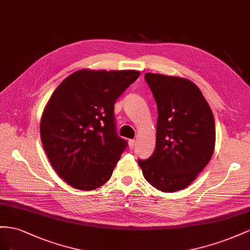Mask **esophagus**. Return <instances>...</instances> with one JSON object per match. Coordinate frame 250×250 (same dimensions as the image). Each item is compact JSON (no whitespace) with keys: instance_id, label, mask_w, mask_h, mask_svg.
Wrapping results in <instances>:
<instances>
[{"instance_id":"34e87169","label":"esophagus","mask_w":250,"mask_h":250,"mask_svg":"<svg viewBox=\"0 0 250 250\" xmlns=\"http://www.w3.org/2000/svg\"><path fill=\"white\" fill-rule=\"evenodd\" d=\"M135 145H136V141L133 140V139L129 140V146H130V148H134Z\"/></svg>"}]
</instances>
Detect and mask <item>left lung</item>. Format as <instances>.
<instances>
[{"label":"left lung","mask_w":250,"mask_h":250,"mask_svg":"<svg viewBox=\"0 0 250 250\" xmlns=\"http://www.w3.org/2000/svg\"><path fill=\"white\" fill-rule=\"evenodd\" d=\"M158 109L155 151L138 160L146 180L166 192L194 181L215 151L216 127L209 104L187 78L146 73Z\"/></svg>","instance_id":"1"}]
</instances>
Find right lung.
<instances>
[{
  "label": "right lung",
  "mask_w": 250,
  "mask_h": 250,
  "mask_svg": "<svg viewBox=\"0 0 250 250\" xmlns=\"http://www.w3.org/2000/svg\"><path fill=\"white\" fill-rule=\"evenodd\" d=\"M135 70L83 69L55 89L41 119V138L55 172L74 188L102 187L127 142L116 132L114 104L139 77Z\"/></svg>",
  "instance_id": "obj_1"
}]
</instances>
